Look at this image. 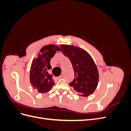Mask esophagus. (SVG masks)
<instances>
[{"instance_id": "esophagus-1", "label": "esophagus", "mask_w": 131, "mask_h": 131, "mask_svg": "<svg viewBox=\"0 0 131 131\" xmlns=\"http://www.w3.org/2000/svg\"><path fill=\"white\" fill-rule=\"evenodd\" d=\"M62 77H63L62 75H60V76L58 77L57 78V79H61Z\"/></svg>"}]
</instances>
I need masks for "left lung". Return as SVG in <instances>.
<instances>
[{
	"instance_id": "obj_1",
	"label": "left lung",
	"mask_w": 131,
	"mask_h": 131,
	"mask_svg": "<svg viewBox=\"0 0 131 131\" xmlns=\"http://www.w3.org/2000/svg\"><path fill=\"white\" fill-rule=\"evenodd\" d=\"M60 51L72 63L74 79L69 83L80 96L88 97L96 89L99 80L97 67L90 54L79 47L61 45Z\"/></svg>"
}]
</instances>
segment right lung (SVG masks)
<instances>
[{
	"label": "right lung",
	"instance_id": "1",
	"mask_svg": "<svg viewBox=\"0 0 131 131\" xmlns=\"http://www.w3.org/2000/svg\"><path fill=\"white\" fill-rule=\"evenodd\" d=\"M59 51V48L53 44L42 47L38 57L34 58L30 70V81L33 88L39 93L49 92L54 85L52 75L48 73L51 69L50 60Z\"/></svg>",
	"mask_w": 131,
	"mask_h": 131
}]
</instances>
